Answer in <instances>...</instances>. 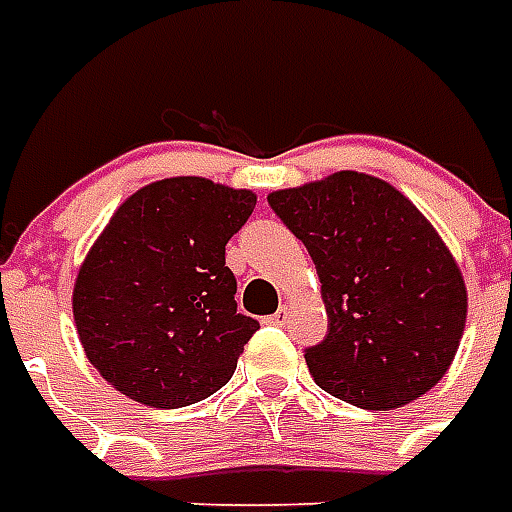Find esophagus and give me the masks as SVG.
<instances>
[{
	"instance_id": "34e87169",
	"label": "esophagus",
	"mask_w": 512,
	"mask_h": 512,
	"mask_svg": "<svg viewBox=\"0 0 512 512\" xmlns=\"http://www.w3.org/2000/svg\"><path fill=\"white\" fill-rule=\"evenodd\" d=\"M288 321H290V307H285V304H282V307H279V310L274 312L271 318H268V323H271V326H285Z\"/></svg>"
}]
</instances>
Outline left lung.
Wrapping results in <instances>:
<instances>
[{
    "instance_id": "left-lung-1",
    "label": "left lung",
    "mask_w": 512,
    "mask_h": 512,
    "mask_svg": "<svg viewBox=\"0 0 512 512\" xmlns=\"http://www.w3.org/2000/svg\"><path fill=\"white\" fill-rule=\"evenodd\" d=\"M268 205L321 277L329 332L304 351L315 384L373 411L439 384L466 326V288L428 219L362 172L274 191Z\"/></svg>"
}]
</instances>
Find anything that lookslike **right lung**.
Instances as JSON below:
<instances>
[{"label":"right lung","instance_id":"add662e5","mask_svg":"<svg viewBox=\"0 0 512 512\" xmlns=\"http://www.w3.org/2000/svg\"><path fill=\"white\" fill-rule=\"evenodd\" d=\"M255 202L213 180L167 178L117 208L73 288L84 354L117 392L180 408L233 378L260 323L238 312L224 246Z\"/></svg>","mask_w":512,"mask_h":512}]
</instances>
